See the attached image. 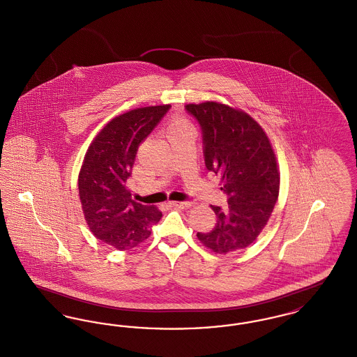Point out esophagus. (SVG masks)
Instances as JSON below:
<instances>
[{
  "label": "esophagus",
  "instance_id": "34e87169",
  "mask_svg": "<svg viewBox=\"0 0 357 357\" xmlns=\"http://www.w3.org/2000/svg\"><path fill=\"white\" fill-rule=\"evenodd\" d=\"M172 206H175V207H178V208H188V207H191V202H188V201H183V202H171Z\"/></svg>",
  "mask_w": 357,
  "mask_h": 357
}]
</instances>
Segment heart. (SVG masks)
Returning <instances> with one entry per match:
<instances>
[{
  "mask_svg": "<svg viewBox=\"0 0 357 357\" xmlns=\"http://www.w3.org/2000/svg\"><path fill=\"white\" fill-rule=\"evenodd\" d=\"M191 126L186 119L183 118H175L171 120L169 127H167V135H171L174 132H179V131H185V130H190Z\"/></svg>",
  "mask_w": 357,
  "mask_h": 357,
  "instance_id": "obj_1",
  "label": "heart"
}]
</instances>
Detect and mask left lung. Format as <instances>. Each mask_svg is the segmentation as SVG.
Returning <instances> with one entry per match:
<instances>
[{
	"label": "left lung",
	"mask_w": 357,
	"mask_h": 357,
	"mask_svg": "<svg viewBox=\"0 0 357 357\" xmlns=\"http://www.w3.org/2000/svg\"><path fill=\"white\" fill-rule=\"evenodd\" d=\"M202 128L204 163L221 179L227 207L211 206L215 227L197 237L214 253L248 248L259 236L278 199L280 172L272 144L246 112L217 102L187 104Z\"/></svg>",
	"instance_id": "1"
}]
</instances>
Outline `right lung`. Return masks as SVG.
<instances>
[{
	"mask_svg": "<svg viewBox=\"0 0 357 357\" xmlns=\"http://www.w3.org/2000/svg\"><path fill=\"white\" fill-rule=\"evenodd\" d=\"M170 104L131 109L114 118L93 139L79 174V195L85 221L104 243L130 250L151 236L162 218L155 206L131 199V176L139 144L151 134Z\"/></svg>",
	"mask_w": 357,
	"mask_h": 357,
	"instance_id": "add662e5",
	"label": "right lung"
}]
</instances>
